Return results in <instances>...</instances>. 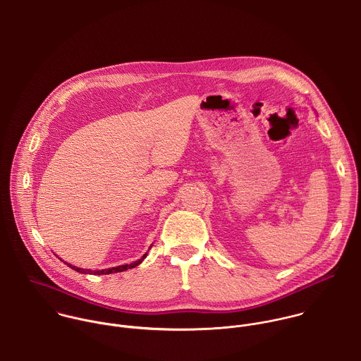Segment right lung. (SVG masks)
<instances>
[{
  "instance_id": "right-lung-1",
  "label": "right lung",
  "mask_w": 361,
  "mask_h": 361,
  "mask_svg": "<svg viewBox=\"0 0 361 361\" xmlns=\"http://www.w3.org/2000/svg\"><path fill=\"white\" fill-rule=\"evenodd\" d=\"M147 257V254H144L142 255V258H140L138 261H134V262H131V264H126V265H118V267H113V268H109V269H100V271H90V269H83V268H76V267H72L71 264H68V262H65V264H68L72 269H75V271H78V272H80V274H94V275H106V274H113V272H121V271H126V269H130V268H134V267H137L138 264H141L142 262V259Z\"/></svg>"
}]
</instances>
